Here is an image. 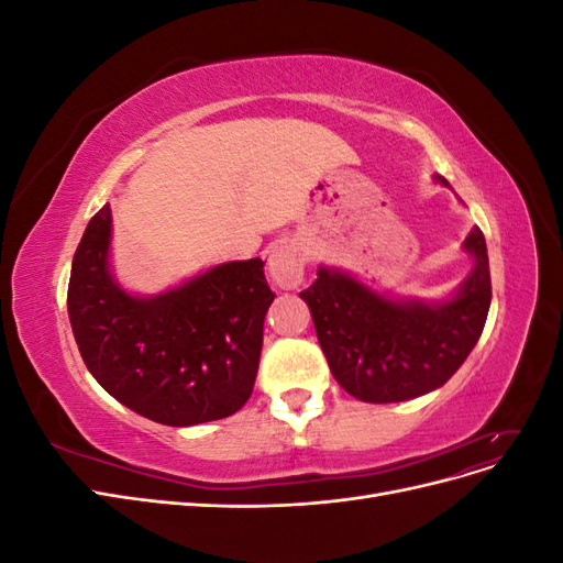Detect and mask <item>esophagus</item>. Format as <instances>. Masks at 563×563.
Instances as JSON below:
<instances>
[{
    "label": "esophagus",
    "mask_w": 563,
    "mask_h": 563,
    "mask_svg": "<svg viewBox=\"0 0 563 563\" xmlns=\"http://www.w3.org/2000/svg\"><path fill=\"white\" fill-rule=\"evenodd\" d=\"M267 272L272 282H275L279 288H298L305 277V255L300 244L296 242H282L269 253L267 261Z\"/></svg>",
    "instance_id": "34e87169"
}]
</instances>
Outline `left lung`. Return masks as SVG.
Listing matches in <instances>:
<instances>
[{
	"mask_svg": "<svg viewBox=\"0 0 563 563\" xmlns=\"http://www.w3.org/2000/svg\"><path fill=\"white\" fill-rule=\"evenodd\" d=\"M446 185V178L434 176ZM474 269L451 300H391L345 272L319 267L300 291L333 378L368 404L416 399L444 385L479 340L490 308L486 240L474 228Z\"/></svg>",
	"mask_w": 563,
	"mask_h": 563,
	"instance_id": "obj_1",
	"label": "left lung"
}]
</instances>
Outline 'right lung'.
I'll list each match as a JSON object with an SVG mask.
<instances>
[{
  "instance_id": "add662e5",
  "label": "right lung",
  "mask_w": 563,
  "mask_h": 563,
  "mask_svg": "<svg viewBox=\"0 0 563 563\" xmlns=\"http://www.w3.org/2000/svg\"><path fill=\"white\" fill-rule=\"evenodd\" d=\"M106 203L75 251L67 314L84 364L108 395L172 428L228 418L249 401L275 300L261 258L232 261L168 288L131 296L110 272Z\"/></svg>"
}]
</instances>
